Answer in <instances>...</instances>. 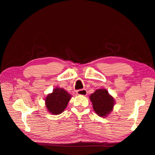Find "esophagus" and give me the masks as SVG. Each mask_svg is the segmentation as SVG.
Instances as JSON below:
<instances>
[{
  "label": "esophagus",
  "instance_id": "34e87169",
  "mask_svg": "<svg viewBox=\"0 0 155 155\" xmlns=\"http://www.w3.org/2000/svg\"><path fill=\"white\" fill-rule=\"evenodd\" d=\"M77 93L78 95H82V96H86L87 92L85 89H80V90H78L77 91Z\"/></svg>",
  "mask_w": 155,
  "mask_h": 155
}]
</instances>
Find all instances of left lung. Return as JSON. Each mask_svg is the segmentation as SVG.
I'll return each mask as SVG.
<instances>
[{
	"label": "left lung",
	"mask_w": 155,
	"mask_h": 155,
	"mask_svg": "<svg viewBox=\"0 0 155 155\" xmlns=\"http://www.w3.org/2000/svg\"><path fill=\"white\" fill-rule=\"evenodd\" d=\"M93 108L99 117H105L113 110L115 100L105 89L96 90L89 97Z\"/></svg>",
	"instance_id": "left-lung-1"
}]
</instances>
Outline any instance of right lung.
Returning <instances> with one entry per match:
<instances>
[{
    "label": "right lung",
    "instance_id": "1",
    "mask_svg": "<svg viewBox=\"0 0 155 155\" xmlns=\"http://www.w3.org/2000/svg\"><path fill=\"white\" fill-rule=\"evenodd\" d=\"M71 97V96L66 91L57 87L46 97L45 106L52 115H59L66 109Z\"/></svg>",
    "mask_w": 155,
    "mask_h": 155
}]
</instances>
